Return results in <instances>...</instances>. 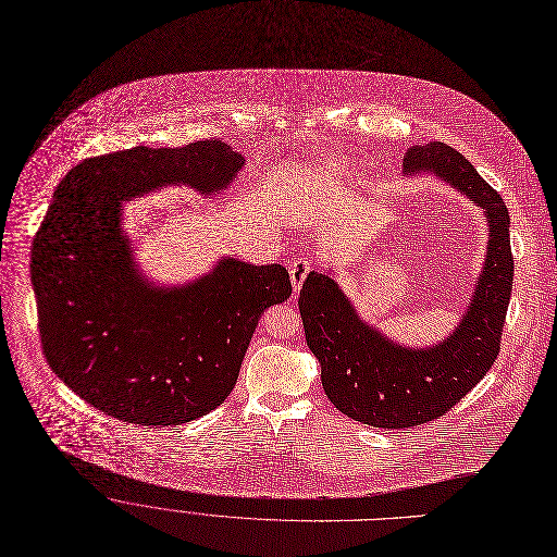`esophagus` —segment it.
<instances>
[{"label": "esophagus", "instance_id": "esophagus-1", "mask_svg": "<svg viewBox=\"0 0 557 557\" xmlns=\"http://www.w3.org/2000/svg\"><path fill=\"white\" fill-rule=\"evenodd\" d=\"M309 272H311V259H296L289 265V278H292V285H294L296 292L302 287V283L309 276Z\"/></svg>", "mask_w": 557, "mask_h": 557}]
</instances>
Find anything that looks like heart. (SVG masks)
Returning a JSON list of instances; mask_svg holds the SVG:
<instances>
[{
	"instance_id": "obj_1",
	"label": "heart",
	"mask_w": 557,
	"mask_h": 557,
	"mask_svg": "<svg viewBox=\"0 0 557 557\" xmlns=\"http://www.w3.org/2000/svg\"><path fill=\"white\" fill-rule=\"evenodd\" d=\"M343 173V164L333 158L318 160L313 166H309L300 180L296 182V188L292 190V197L296 206L311 208L320 201V197L338 184Z\"/></svg>"
}]
</instances>
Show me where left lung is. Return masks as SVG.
Wrapping results in <instances>:
<instances>
[{
    "label": "left lung",
    "mask_w": 557,
    "mask_h": 557,
    "mask_svg": "<svg viewBox=\"0 0 557 557\" xmlns=\"http://www.w3.org/2000/svg\"><path fill=\"white\" fill-rule=\"evenodd\" d=\"M404 169L434 171L455 184L490 219V248L474 298L448 341L432 349H401L364 324L331 276L311 272L298 307L305 338L322 369V388L347 417L373 428H410L453 410L500 354L513 255L503 197L453 147L430 143L406 153Z\"/></svg>",
    "instance_id": "8db88e82"
}]
</instances>
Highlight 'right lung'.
<instances>
[{
    "label": "right lung",
    "mask_w": 557,
    "mask_h": 557,
    "mask_svg": "<svg viewBox=\"0 0 557 557\" xmlns=\"http://www.w3.org/2000/svg\"><path fill=\"white\" fill-rule=\"evenodd\" d=\"M244 158L224 140L134 147L78 162L33 242L50 369L87 404L136 425H180L231 395L263 309L292 296L283 265L221 261L182 289L136 276L121 201L164 184L226 188Z\"/></svg>",
    "instance_id": "obj_1"
}]
</instances>
